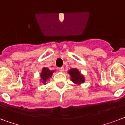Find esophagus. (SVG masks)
Returning <instances> with one entry per match:
<instances>
[{
    "label": "esophagus",
    "instance_id": "1",
    "mask_svg": "<svg viewBox=\"0 0 125 125\" xmlns=\"http://www.w3.org/2000/svg\"><path fill=\"white\" fill-rule=\"evenodd\" d=\"M58 69H59V71H60V72H63V71H64V68H63V67H59Z\"/></svg>",
    "mask_w": 125,
    "mask_h": 125
}]
</instances>
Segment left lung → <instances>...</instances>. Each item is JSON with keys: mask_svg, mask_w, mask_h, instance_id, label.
I'll use <instances>...</instances> for the list:
<instances>
[{"mask_svg": "<svg viewBox=\"0 0 125 125\" xmlns=\"http://www.w3.org/2000/svg\"><path fill=\"white\" fill-rule=\"evenodd\" d=\"M68 73L70 74L71 80L76 84H80L85 82L84 76L81 74L80 71L76 68L71 69L69 70Z\"/></svg>", "mask_w": 125, "mask_h": 125, "instance_id": "8db88e82", "label": "left lung"}]
</instances>
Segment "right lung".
Listing matches in <instances>:
<instances>
[{"label": "right lung", "instance_id": "1", "mask_svg": "<svg viewBox=\"0 0 125 125\" xmlns=\"http://www.w3.org/2000/svg\"><path fill=\"white\" fill-rule=\"evenodd\" d=\"M54 72V71L49 70V69L47 68V67H43L42 73H41V74H40L42 83L46 84L47 80L52 77V75Z\"/></svg>", "mask_w": 125, "mask_h": 125}]
</instances>
